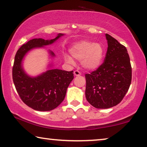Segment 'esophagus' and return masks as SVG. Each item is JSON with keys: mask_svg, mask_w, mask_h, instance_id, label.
<instances>
[{"mask_svg": "<svg viewBox=\"0 0 147 147\" xmlns=\"http://www.w3.org/2000/svg\"><path fill=\"white\" fill-rule=\"evenodd\" d=\"M74 76H79L81 75V73L79 71L76 70V71H74Z\"/></svg>", "mask_w": 147, "mask_h": 147, "instance_id": "1", "label": "esophagus"}]
</instances>
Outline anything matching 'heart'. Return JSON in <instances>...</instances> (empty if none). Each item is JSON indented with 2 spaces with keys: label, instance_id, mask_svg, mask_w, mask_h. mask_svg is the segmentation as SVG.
Segmentation results:
<instances>
[{
  "label": "heart",
  "instance_id": "1",
  "mask_svg": "<svg viewBox=\"0 0 147 147\" xmlns=\"http://www.w3.org/2000/svg\"><path fill=\"white\" fill-rule=\"evenodd\" d=\"M71 56L76 59L81 61V65L88 70H95L102 64L105 50L99 43L83 40L76 42L69 49ZM65 60L70 64H74V60L70 56L65 55Z\"/></svg>",
  "mask_w": 147,
  "mask_h": 147
}]
</instances>
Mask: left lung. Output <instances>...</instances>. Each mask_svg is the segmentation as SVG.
Here are the masks:
<instances>
[{"mask_svg":"<svg viewBox=\"0 0 147 147\" xmlns=\"http://www.w3.org/2000/svg\"><path fill=\"white\" fill-rule=\"evenodd\" d=\"M108 49L104 63L91 74H85L87 100L96 108L106 109L122 100L131 82V66L127 49L106 34Z\"/></svg>","mask_w":147,"mask_h":147,"instance_id":"8db88e82","label":"left lung"}]
</instances>
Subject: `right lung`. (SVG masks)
<instances>
[{
	"label": "right lung",
	"instance_id": "1",
	"mask_svg": "<svg viewBox=\"0 0 147 147\" xmlns=\"http://www.w3.org/2000/svg\"><path fill=\"white\" fill-rule=\"evenodd\" d=\"M63 33H58L53 39H33L20 47L16 54L12 69V78L15 87L22 101L38 111H50L64 100L69 83L74 79L73 71L54 69L53 64H49L46 71L37 76H30L23 67L24 57L29 51L55 42ZM51 58H55L53 51H48Z\"/></svg>",
	"mask_w": 147,
	"mask_h": 147
}]
</instances>
